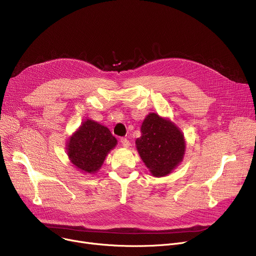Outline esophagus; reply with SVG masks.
Listing matches in <instances>:
<instances>
[{
	"label": "esophagus",
	"mask_w": 256,
	"mask_h": 256,
	"mask_svg": "<svg viewBox=\"0 0 256 256\" xmlns=\"http://www.w3.org/2000/svg\"><path fill=\"white\" fill-rule=\"evenodd\" d=\"M120 142H121V145H122V146L124 147V148H128L130 145V141H128L126 138H121Z\"/></svg>",
	"instance_id": "34e87169"
}]
</instances>
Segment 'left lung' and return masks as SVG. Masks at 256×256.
Listing matches in <instances>:
<instances>
[{
	"instance_id": "obj_1",
	"label": "left lung",
	"mask_w": 256,
	"mask_h": 256,
	"mask_svg": "<svg viewBox=\"0 0 256 256\" xmlns=\"http://www.w3.org/2000/svg\"><path fill=\"white\" fill-rule=\"evenodd\" d=\"M137 150L145 166L156 178L165 176L184 160L186 141L182 132L169 118L150 113L141 126Z\"/></svg>"
}]
</instances>
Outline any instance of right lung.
<instances>
[{
	"instance_id": "obj_1",
	"label": "right lung",
	"mask_w": 256,
	"mask_h": 256,
	"mask_svg": "<svg viewBox=\"0 0 256 256\" xmlns=\"http://www.w3.org/2000/svg\"><path fill=\"white\" fill-rule=\"evenodd\" d=\"M117 145V139L106 126L86 119L67 140L66 152L70 163L82 173L94 174L106 156Z\"/></svg>"
}]
</instances>
